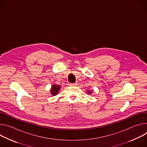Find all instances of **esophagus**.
Masks as SVG:
<instances>
[{
  "label": "esophagus",
  "mask_w": 147,
  "mask_h": 147,
  "mask_svg": "<svg viewBox=\"0 0 147 147\" xmlns=\"http://www.w3.org/2000/svg\"><path fill=\"white\" fill-rule=\"evenodd\" d=\"M70 86H76L77 85L76 83H70L69 84Z\"/></svg>",
  "instance_id": "obj_1"
}]
</instances>
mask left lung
Listing matches in <instances>:
<instances>
[{
	"mask_svg": "<svg viewBox=\"0 0 147 147\" xmlns=\"http://www.w3.org/2000/svg\"><path fill=\"white\" fill-rule=\"evenodd\" d=\"M87 93H88V94L91 95V94H92V91H90V90H88V91H87Z\"/></svg>",
	"mask_w": 147,
	"mask_h": 147,
	"instance_id": "1",
	"label": "left lung"
}]
</instances>
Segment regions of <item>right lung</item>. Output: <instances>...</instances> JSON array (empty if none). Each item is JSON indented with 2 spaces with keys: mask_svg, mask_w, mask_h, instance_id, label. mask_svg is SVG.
Masks as SVG:
<instances>
[{
  "mask_svg": "<svg viewBox=\"0 0 147 147\" xmlns=\"http://www.w3.org/2000/svg\"><path fill=\"white\" fill-rule=\"evenodd\" d=\"M60 88H61V87L60 86L56 85V84H53L51 86V88L50 90V92L51 95L52 96L56 95L59 93V91L60 90Z\"/></svg>",
  "mask_w": 147,
  "mask_h": 147,
  "instance_id": "obj_1",
  "label": "right lung"
}]
</instances>
